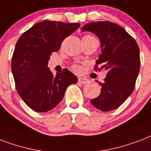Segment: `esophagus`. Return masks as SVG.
Masks as SVG:
<instances>
[{"mask_svg":"<svg viewBox=\"0 0 151 151\" xmlns=\"http://www.w3.org/2000/svg\"><path fill=\"white\" fill-rule=\"evenodd\" d=\"M78 83L80 84H87L90 83V81L87 79H86V78L79 77V79H78Z\"/></svg>","mask_w":151,"mask_h":151,"instance_id":"1","label":"esophagus"}]
</instances>
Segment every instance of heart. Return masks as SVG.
<instances>
[{"mask_svg": "<svg viewBox=\"0 0 151 151\" xmlns=\"http://www.w3.org/2000/svg\"><path fill=\"white\" fill-rule=\"evenodd\" d=\"M83 38H95L94 37H93V36L91 35H84ZM72 68H73V70H74L75 72H79V70H80V68H79V66H78V65H74L73 67H72Z\"/></svg>", "mask_w": 151, "mask_h": 151, "instance_id": "1", "label": "heart"}]
</instances>
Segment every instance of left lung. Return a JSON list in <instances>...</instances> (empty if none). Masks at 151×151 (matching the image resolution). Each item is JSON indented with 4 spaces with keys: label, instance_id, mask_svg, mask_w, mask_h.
<instances>
[{
    "label": "left lung",
    "instance_id": "1",
    "mask_svg": "<svg viewBox=\"0 0 151 151\" xmlns=\"http://www.w3.org/2000/svg\"><path fill=\"white\" fill-rule=\"evenodd\" d=\"M82 31H91L99 38L101 53L95 69L100 65L107 70L104 82L99 83L101 93L91 102L99 110H113L133 92L140 68L139 48L123 27L112 22L86 23Z\"/></svg>",
    "mask_w": 151,
    "mask_h": 151
}]
</instances>
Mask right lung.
Returning <instances> with one entry per match:
<instances>
[{
    "label": "right lung",
    "instance_id": "1",
    "mask_svg": "<svg viewBox=\"0 0 151 151\" xmlns=\"http://www.w3.org/2000/svg\"><path fill=\"white\" fill-rule=\"evenodd\" d=\"M79 26L43 21L25 31L17 41L12 72L19 95L34 111L52 109L62 100L68 86L77 83V77L66 68L53 76L47 65L51 53L60 50L64 39Z\"/></svg>",
    "mask_w": 151,
    "mask_h": 151
}]
</instances>
